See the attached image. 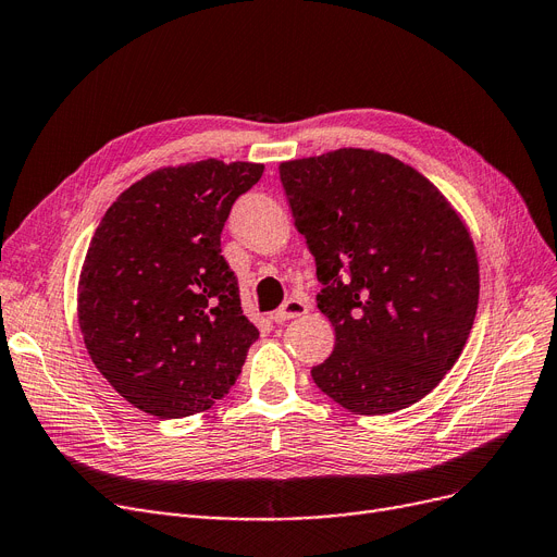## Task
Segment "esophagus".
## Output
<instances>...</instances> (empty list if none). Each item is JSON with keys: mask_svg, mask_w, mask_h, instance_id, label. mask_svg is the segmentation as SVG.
<instances>
[{"mask_svg": "<svg viewBox=\"0 0 557 557\" xmlns=\"http://www.w3.org/2000/svg\"><path fill=\"white\" fill-rule=\"evenodd\" d=\"M307 311H309L307 300H302V298H288V300H284V305L280 309L273 311V321L275 323H286V321H292V319L305 317Z\"/></svg>", "mask_w": 557, "mask_h": 557, "instance_id": "1", "label": "esophagus"}]
</instances>
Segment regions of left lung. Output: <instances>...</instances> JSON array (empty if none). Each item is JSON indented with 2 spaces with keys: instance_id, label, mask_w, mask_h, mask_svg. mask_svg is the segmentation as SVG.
I'll use <instances>...</instances> for the list:
<instances>
[{
  "instance_id": "obj_1",
  "label": "left lung",
  "mask_w": 557,
  "mask_h": 557,
  "mask_svg": "<svg viewBox=\"0 0 557 557\" xmlns=\"http://www.w3.org/2000/svg\"><path fill=\"white\" fill-rule=\"evenodd\" d=\"M280 180L336 334L313 382L357 414L419 403L473 327L480 275L465 223L414 168L373 150L286 161Z\"/></svg>"
}]
</instances>
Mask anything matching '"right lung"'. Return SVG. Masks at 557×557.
<instances>
[{"mask_svg":"<svg viewBox=\"0 0 557 557\" xmlns=\"http://www.w3.org/2000/svg\"><path fill=\"white\" fill-rule=\"evenodd\" d=\"M261 163L163 168L104 213L79 280V327L113 389L159 419L209 409L236 382L259 330L244 317L221 234Z\"/></svg>","mask_w":557,"mask_h":557,"instance_id":"obj_1","label":"right lung"}]
</instances>
